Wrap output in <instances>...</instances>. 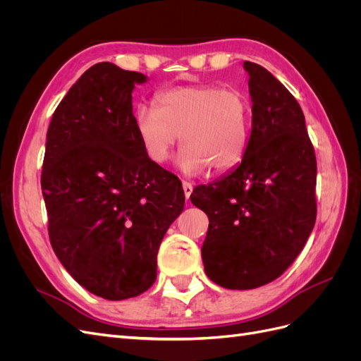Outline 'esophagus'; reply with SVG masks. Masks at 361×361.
<instances>
[{
  "instance_id": "obj_1",
  "label": "esophagus",
  "mask_w": 361,
  "mask_h": 361,
  "mask_svg": "<svg viewBox=\"0 0 361 361\" xmlns=\"http://www.w3.org/2000/svg\"><path fill=\"white\" fill-rule=\"evenodd\" d=\"M182 188H183V194H185V199H190V195H191V192H192V183H190V182H182Z\"/></svg>"
}]
</instances>
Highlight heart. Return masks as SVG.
<instances>
[{"mask_svg": "<svg viewBox=\"0 0 361 361\" xmlns=\"http://www.w3.org/2000/svg\"><path fill=\"white\" fill-rule=\"evenodd\" d=\"M157 108L140 105L135 129L145 154L164 164L179 138L185 145L176 167L185 174H199L209 167L227 171L247 154L253 111L248 97L218 85H182L162 90Z\"/></svg>", "mask_w": 361, "mask_h": 361, "instance_id": "1", "label": "heart"}]
</instances>
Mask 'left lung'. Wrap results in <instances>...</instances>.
I'll list each match as a JSON object with an SVG mask.
<instances>
[{
  "label": "left lung",
  "instance_id": "obj_1",
  "mask_svg": "<svg viewBox=\"0 0 361 361\" xmlns=\"http://www.w3.org/2000/svg\"><path fill=\"white\" fill-rule=\"evenodd\" d=\"M250 76L247 154L191 202L209 218L202 259L207 277L227 289H255L285 272L316 221V158L297 99L274 75L244 61Z\"/></svg>",
  "mask_w": 361,
  "mask_h": 361
}]
</instances>
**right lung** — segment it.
<instances>
[{"instance_id":"add662e5","label":"right lung","mask_w":361,"mask_h":361,"mask_svg":"<svg viewBox=\"0 0 361 361\" xmlns=\"http://www.w3.org/2000/svg\"><path fill=\"white\" fill-rule=\"evenodd\" d=\"M147 76L113 63L87 69L47 134L42 194L54 253L76 283L110 301L157 280V255L183 211L180 180L140 143L133 92Z\"/></svg>"}]
</instances>
